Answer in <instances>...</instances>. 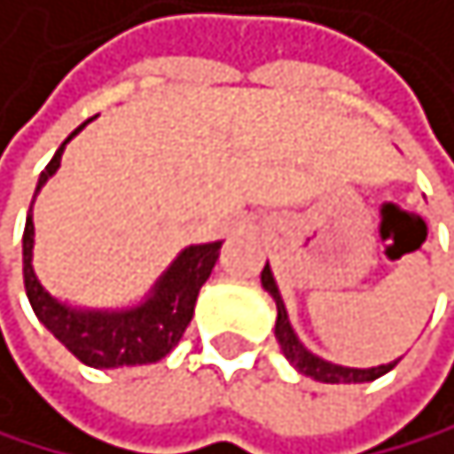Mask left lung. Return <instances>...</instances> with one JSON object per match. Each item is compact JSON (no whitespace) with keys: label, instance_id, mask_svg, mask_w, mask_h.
Wrapping results in <instances>:
<instances>
[{"label":"left lung","instance_id":"8db88e82","mask_svg":"<svg viewBox=\"0 0 454 454\" xmlns=\"http://www.w3.org/2000/svg\"><path fill=\"white\" fill-rule=\"evenodd\" d=\"M262 287H265L270 295H273V301H276V340L278 346H282L285 351V357L301 371L304 377H312V380H318V382H332V385H338V382H371V380H380L382 374H387L399 360L394 363H387V365H374V368H346V365H334L329 360H321L318 355H312L309 348H304V343L295 338V332L290 326V318H287V309H285V301H282V295H278V287L273 282V273H270V265H265V270H262Z\"/></svg>","mask_w":454,"mask_h":454}]
</instances>
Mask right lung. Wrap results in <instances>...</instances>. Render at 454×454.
Listing matches in <instances>:
<instances>
[{"label": "right lung", "mask_w": 454, "mask_h": 454, "mask_svg": "<svg viewBox=\"0 0 454 454\" xmlns=\"http://www.w3.org/2000/svg\"><path fill=\"white\" fill-rule=\"evenodd\" d=\"M89 122H83L72 136H77ZM69 136V139H72ZM67 139V142H69ZM63 142L47 169L41 172L38 189L47 184L60 167ZM33 212V206H30ZM33 215H27L24 225V290L30 298L33 312L55 338L67 346L72 355L91 368H120V365H145L159 363L178 346L184 332L192 321L198 293L212 273L220 256L223 242H206V246L184 248L176 262L164 270V276L153 285L150 295L142 304L128 309H77L58 301L41 287L33 270Z\"/></svg>", "instance_id": "1"}]
</instances>
